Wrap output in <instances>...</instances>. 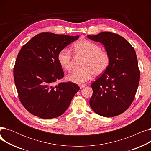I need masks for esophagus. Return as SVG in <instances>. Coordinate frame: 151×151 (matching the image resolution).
<instances>
[{
  "label": "esophagus",
  "instance_id": "esophagus-1",
  "mask_svg": "<svg viewBox=\"0 0 151 151\" xmlns=\"http://www.w3.org/2000/svg\"><path fill=\"white\" fill-rule=\"evenodd\" d=\"M79 86H80V88L81 89H82V88H84V87L86 86V84H80V85H79Z\"/></svg>",
  "mask_w": 151,
  "mask_h": 151
}]
</instances>
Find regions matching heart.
Masks as SVG:
<instances>
[{
  "mask_svg": "<svg viewBox=\"0 0 151 151\" xmlns=\"http://www.w3.org/2000/svg\"><path fill=\"white\" fill-rule=\"evenodd\" d=\"M74 52L85 58L83 70L74 71L67 76V80L71 83L81 84L89 80L93 75L97 76L104 73L110 63L109 54L102 51L100 45L88 40H80L73 46ZM60 65L66 70L72 67V56L67 48L61 50L58 54Z\"/></svg>",
  "mask_w": 151,
  "mask_h": 151,
  "instance_id": "obj_1",
  "label": "heart"
}]
</instances>
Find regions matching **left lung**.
I'll use <instances>...</instances> for the list:
<instances>
[{"mask_svg":"<svg viewBox=\"0 0 151 151\" xmlns=\"http://www.w3.org/2000/svg\"><path fill=\"white\" fill-rule=\"evenodd\" d=\"M88 38L104 45L110 56L107 70L91 85L93 94L90 106L101 116L119 115L132 104L139 82L135 51L124 37L109 32Z\"/></svg>","mask_w":151,"mask_h":151,"instance_id":"8db88e82","label":"left lung"}]
</instances>
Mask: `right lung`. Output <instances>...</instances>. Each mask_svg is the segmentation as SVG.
I'll use <instances>...</instances> for the list:
<instances>
[{"label":"right lung","mask_w":151,"mask_h":151,"mask_svg":"<svg viewBox=\"0 0 151 151\" xmlns=\"http://www.w3.org/2000/svg\"><path fill=\"white\" fill-rule=\"evenodd\" d=\"M78 38L43 32L21 47L13 69L14 80L20 101L31 114L47 119L58 117L80 90L71 82L54 85L64 76L58 60L59 52Z\"/></svg>","instance_id":"right-lung-1"}]
</instances>
